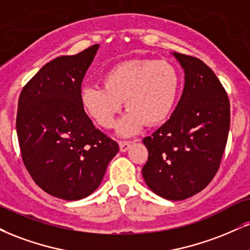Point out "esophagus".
Returning <instances> with one entry per match:
<instances>
[{"label": "esophagus", "mask_w": 250, "mask_h": 250, "mask_svg": "<svg viewBox=\"0 0 250 250\" xmlns=\"http://www.w3.org/2000/svg\"><path fill=\"white\" fill-rule=\"evenodd\" d=\"M119 146H120V150H121V152H125V151H128L129 149H130L131 142H125V141H120Z\"/></svg>", "instance_id": "esophagus-1"}]
</instances>
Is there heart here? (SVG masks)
Listing matches in <instances>:
<instances>
[{
	"mask_svg": "<svg viewBox=\"0 0 250 250\" xmlns=\"http://www.w3.org/2000/svg\"><path fill=\"white\" fill-rule=\"evenodd\" d=\"M104 87L88 85L80 92L83 110L99 125L112 128L123 101L128 112L116 130L133 136L144 127L158 125L171 115L180 89L178 71L170 62L133 59L109 68L102 77Z\"/></svg>",
	"mask_w": 250,
	"mask_h": 250,
	"instance_id": "heart-1",
	"label": "heart"
}]
</instances>
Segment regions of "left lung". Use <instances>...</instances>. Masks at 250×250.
Returning <instances> with one entry per match:
<instances>
[{"label": "left lung", "mask_w": 250, "mask_h": 250, "mask_svg": "<svg viewBox=\"0 0 250 250\" xmlns=\"http://www.w3.org/2000/svg\"><path fill=\"white\" fill-rule=\"evenodd\" d=\"M185 83L170 119L143 138L149 152L144 182L159 197L184 200L206 188L220 165L230 123L229 100L200 59L173 52Z\"/></svg>", "instance_id": "1"}]
</instances>
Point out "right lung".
<instances>
[{
  "mask_svg": "<svg viewBox=\"0 0 250 250\" xmlns=\"http://www.w3.org/2000/svg\"><path fill=\"white\" fill-rule=\"evenodd\" d=\"M99 46L51 60L19 99L16 130L24 165L42 190L64 200L92 194L119 152L80 102L81 83Z\"/></svg>",
  "mask_w": 250,
  "mask_h": 250,
  "instance_id": "obj_1",
  "label": "right lung"
}]
</instances>
